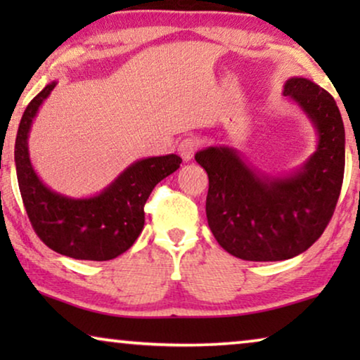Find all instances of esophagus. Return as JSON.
I'll return each instance as SVG.
<instances>
[{"label": "esophagus", "mask_w": 360, "mask_h": 360, "mask_svg": "<svg viewBox=\"0 0 360 360\" xmlns=\"http://www.w3.org/2000/svg\"><path fill=\"white\" fill-rule=\"evenodd\" d=\"M196 147H198V142H196V139H193V137H186V139L181 141L179 144V154L181 159L185 162H190L193 159Z\"/></svg>", "instance_id": "34e87169"}]
</instances>
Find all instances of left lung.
Instances as JSON below:
<instances>
[{"label":"left lung","instance_id":"8db88e82","mask_svg":"<svg viewBox=\"0 0 360 360\" xmlns=\"http://www.w3.org/2000/svg\"><path fill=\"white\" fill-rule=\"evenodd\" d=\"M316 132V150L297 170L270 175L231 146L195 154L208 174L206 218L226 252L252 262L292 259L314 244L331 219L341 193L346 134L334 98L303 77L285 82Z\"/></svg>","mask_w":360,"mask_h":360}]
</instances>
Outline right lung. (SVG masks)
Returning <instances> with one entry per match:
<instances>
[{
	"instance_id": "right-lung-1",
	"label": "right lung",
	"mask_w": 360,
	"mask_h": 360,
	"mask_svg": "<svg viewBox=\"0 0 360 360\" xmlns=\"http://www.w3.org/2000/svg\"><path fill=\"white\" fill-rule=\"evenodd\" d=\"M57 82L29 103L14 144L18 184L29 221L42 243L78 260H111L126 252L144 228V205L154 186L179 169L176 154L147 157L127 165L100 193L72 198L44 184L29 155V132Z\"/></svg>"
}]
</instances>
